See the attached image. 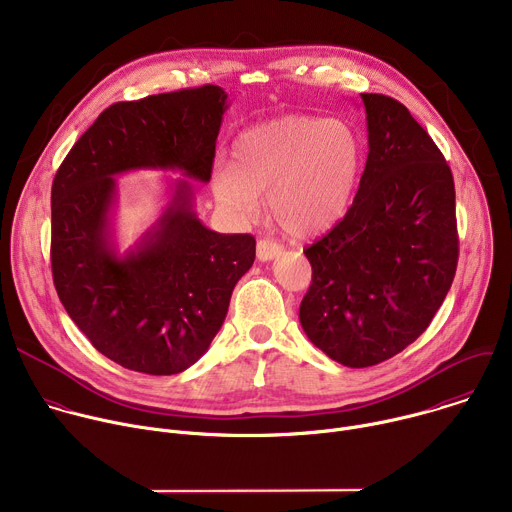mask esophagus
I'll use <instances>...</instances> for the list:
<instances>
[{
	"mask_svg": "<svg viewBox=\"0 0 512 512\" xmlns=\"http://www.w3.org/2000/svg\"><path fill=\"white\" fill-rule=\"evenodd\" d=\"M281 251H283L281 245L273 239H259V243H257V259L259 261H271V259L279 257Z\"/></svg>",
	"mask_w": 512,
	"mask_h": 512,
	"instance_id": "1",
	"label": "esophagus"
}]
</instances>
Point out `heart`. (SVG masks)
Here are the masks:
<instances>
[{
    "label": "heart",
    "mask_w": 512,
    "mask_h": 512,
    "mask_svg": "<svg viewBox=\"0 0 512 512\" xmlns=\"http://www.w3.org/2000/svg\"><path fill=\"white\" fill-rule=\"evenodd\" d=\"M362 168V143L340 119L285 115L237 135L231 162L210 172L214 200L231 216L247 218L267 192L283 231L316 235L336 225L350 206Z\"/></svg>",
    "instance_id": "obj_1"
}]
</instances>
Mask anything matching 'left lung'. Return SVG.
Listing matches in <instances>:
<instances>
[{
	"instance_id": "8db88e82",
	"label": "left lung",
	"mask_w": 512,
	"mask_h": 512,
	"mask_svg": "<svg viewBox=\"0 0 512 512\" xmlns=\"http://www.w3.org/2000/svg\"><path fill=\"white\" fill-rule=\"evenodd\" d=\"M369 156L342 221L304 249L312 283L300 322L350 369L417 340L444 304L458 265L452 170L399 101L362 93Z\"/></svg>"
}]
</instances>
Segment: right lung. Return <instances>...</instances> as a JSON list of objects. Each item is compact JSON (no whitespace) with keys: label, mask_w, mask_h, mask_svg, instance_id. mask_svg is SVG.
Returning a JSON list of instances; mask_svg holds the SVG:
<instances>
[{"label":"right lung","mask_w":512,"mask_h":512,"mask_svg":"<svg viewBox=\"0 0 512 512\" xmlns=\"http://www.w3.org/2000/svg\"><path fill=\"white\" fill-rule=\"evenodd\" d=\"M227 107L216 85L115 103L54 176L50 261L58 298L91 344L129 371L178 375L192 367L225 322L233 289L255 261V239L206 229L192 182L178 180L162 216L119 255L115 176L180 170L208 182Z\"/></svg>","instance_id":"obj_1"}]
</instances>
